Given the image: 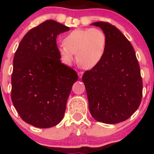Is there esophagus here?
I'll use <instances>...</instances> for the list:
<instances>
[{"instance_id":"esophagus-1","label":"esophagus","mask_w":154,"mask_h":154,"mask_svg":"<svg viewBox=\"0 0 154 154\" xmlns=\"http://www.w3.org/2000/svg\"><path fill=\"white\" fill-rule=\"evenodd\" d=\"M82 75H83V72H80V71L78 72V76H79V78H82Z\"/></svg>"}]
</instances>
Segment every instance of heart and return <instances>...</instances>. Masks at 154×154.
I'll use <instances>...</instances> for the list:
<instances>
[{"label":"heart","instance_id":"obj_1","mask_svg":"<svg viewBox=\"0 0 154 154\" xmlns=\"http://www.w3.org/2000/svg\"><path fill=\"white\" fill-rule=\"evenodd\" d=\"M63 45L58 47L61 59L70 65L75 60L82 68L89 69L101 59L106 44V36L98 28L77 29L70 32L63 40Z\"/></svg>","mask_w":154,"mask_h":154}]
</instances>
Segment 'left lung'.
<instances>
[{"mask_svg": "<svg viewBox=\"0 0 154 154\" xmlns=\"http://www.w3.org/2000/svg\"><path fill=\"white\" fill-rule=\"evenodd\" d=\"M106 36L101 59L83 74L89 110L96 121L116 124L130 118L138 109L143 80L133 47L116 26L98 22Z\"/></svg>", "mask_w": 154, "mask_h": 154, "instance_id": "obj_1", "label": "left lung"}]
</instances>
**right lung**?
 <instances>
[{
	"label": "right lung",
	"mask_w": 154,
	"mask_h": 154,
	"mask_svg": "<svg viewBox=\"0 0 154 154\" xmlns=\"http://www.w3.org/2000/svg\"><path fill=\"white\" fill-rule=\"evenodd\" d=\"M69 30L54 20L31 29L21 40L13 61L11 100L20 117L36 128L61 121L73 84V69L61 62L57 35Z\"/></svg>",
	"instance_id": "right-lung-1"
}]
</instances>
